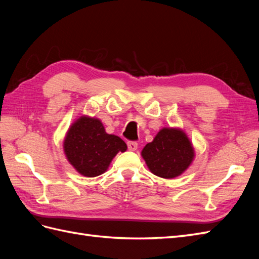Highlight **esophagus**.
I'll return each instance as SVG.
<instances>
[{
    "instance_id": "34e87169",
    "label": "esophagus",
    "mask_w": 259,
    "mask_h": 259,
    "mask_svg": "<svg viewBox=\"0 0 259 259\" xmlns=\"http://www.w3.org/2000/svg\"><path fill=\"white\" fill-rule=\"evenodd\" d=\"M127 147H128V150L135 151V150H137L138 144H137L136 142H128V143H127Z\"/></svg>"
}]
</instances>
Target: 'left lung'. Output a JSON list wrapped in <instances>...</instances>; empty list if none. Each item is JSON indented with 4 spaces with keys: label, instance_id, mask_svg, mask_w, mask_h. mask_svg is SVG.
Returning a JSON list of instances; mask_svg holds the SVG:
<instances>
[{
    "label": "left lung",
    "instance_id": "8db88e82",
    "mask_svg": "<svg viewBox=\"0 0 259 259\" xmlns=\"http://www.w3.org/2000/svg\"><path fill=\"white\" fill-rule=\"evenodd\" d=\"M194 148L184 130L163 127L142 150L149 170L155 176L171 179L182 175L194 160Z\"/></svg>",
    "mask_w": 259,
    "mask_h": 259
}]
</instances>
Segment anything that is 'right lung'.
Returning a JSON list of instances; mask_svg holds the SVG:
<instances>
[{"mask_svg": "<svg viewBox=\"0 0 259 259\" xmlns=\"http://www.w3.org/2000/svg\"><path fill=\"white\" fill-rule=\"evenodd\" d=\"M64 153L73 168L85 177L104 174L119 152H125L126 144L108 134L97 117L81 115L70 125L64 139Z\"/></svg>", "mask_w": 259, "mask_h": 259, "instance_id": "right-lung-1", "label": "right lung"}]
</instances>
